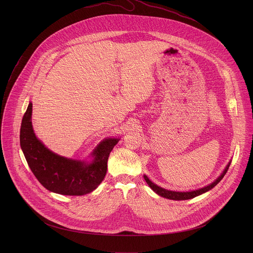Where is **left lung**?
Wrapping results in <instances>:
<instances>
[{
	"instance_id": "1",
	"label": "left lung",
	"mask_w": 253,
	"mask_h": 253,
	"mask_svg": "<svg viewBox=\"0 0 253 253\" xmlns=\"http://www.w3.org/2000/svg\"><path fill=\"white\" fill-rule=\"evenodd\" d=\"M230 164L229 163L226 167V169H224L223 173L217 178L216 180L214 182H212L211 184L204 187V188H201V189H198V190H195V191H190V192H175V191H170V190H167V189H164L158 185H156L155 183H153L152 181L150 180L146 175H144V179L147 182V184L150 186V188L156 192L159 196L161 197H164V198H167V199H169V200H174V201H184V200H190V199H193L197 196H200L210 190H211L213 187H215L217 184L221 181V179L224 177V175L226 174L229 167H230Z\"/></svg>"
}]
</instances>
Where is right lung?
I'll return each instance as SVG.
<instances>
[{
	"instance_id": "right-lung-1",
	"label": "right lung",
	"mask_w": 253,
	"mask_h": 253,
	"mask_svg": "<svg viewBox=\"0 0 253 253\" xmlns=\"http://www.w3.org/2000/svg\"><path fill=\"white\" fill-rule=\"evenodd\" d=\"M31 116L30 102L21 123L20 146L39 182L48 191L66 196H82L95 190L106 175L109 155L120 139L101 141L93 150L90 163L68 159L51 152L37 138Z\"/></svg>"
}]
</instances>
